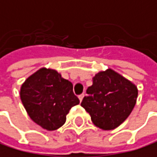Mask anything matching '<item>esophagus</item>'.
I'll return each mask as SVG.
<instances>
[{
  "label": "esophagus",
  "mask_w": 157,
  "mask_h": 157,
  "mask_svg": "<svg viewBox=\"0 0 157 157\" xmlns=\"http://www.w3.org/2000/svg\"><path fill=\"white\" fill-rule=\"evenodd\" d=\"M83 97H84V94H81V95H79V96H78V99H79V101H82Z\"/></svg>",
  "instance_id": "1"
}]
</instances>
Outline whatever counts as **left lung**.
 Segmentation results:
<instances>
[{
    "instance_id": "obj_1",
    "label": "left lung",
    "mask_w": 157,
    "mask_h": 157,
    "mask_svg": "<svg viewBox=\"0 0 157 157\" xmlns=\"http://www.w3.org/2000/svg\"><path fill=\"white\" fill-rule=\"evenodd\" d=\"M81 101L96 127L111 130L124 122L135 106L138 89L130 80L112 69L93 77V84Z\"/></svg>"
}]
</instances>
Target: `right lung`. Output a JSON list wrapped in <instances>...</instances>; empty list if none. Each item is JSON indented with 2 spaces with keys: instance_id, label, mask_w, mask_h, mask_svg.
<instances>
[{
  "instance_id": "obj_1",
  "label": "right lung",
  "mask_w": 157,
  "mask_h": 157,
  "mask_svg": "<svg viewBox=\"0 0 157 157\" xmlns=\"http://www.w3.org/2000/svg\"><path fill=\"white\" fill-rule=\"evenodd\" d=\"M22 104L29 118L46 130H56L66 122L70 109L79 104L73 84L51 68L37 70L20 89Z\"/></svg>"
}]
</instances>
